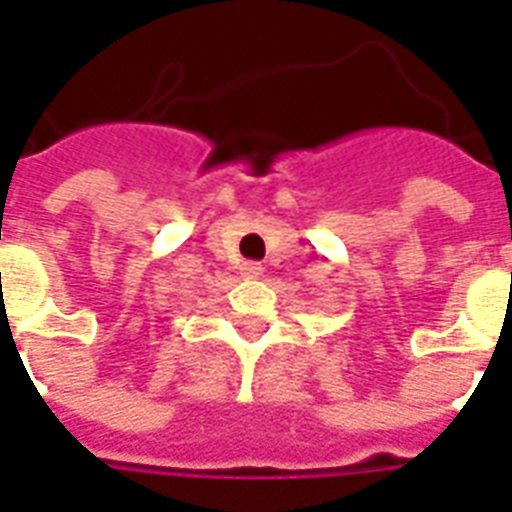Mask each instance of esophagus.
<instances>
[{
	"mask_svg": "<svg viewBox=\"0 0 512 512\" xmlns=\"http://www.w3.org/2000/svg\"><path fill=\"white\" fill-rule=\"evenodd\" d=\"M239 271H241V276H244V279H260V276H263V265H260V263H244Z\"/></svg>",
	"mask_w": 512,
	"mask_h": 512,
	"instance_id": "34e87169",
	"label": "esophagus"
}]
</instances>
